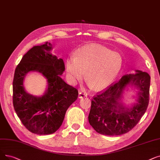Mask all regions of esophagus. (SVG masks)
<instances>
[{"instance_id": "34e87169", "label": "esophagus", "mask_w": 160, "mask_h": 160, "mask_svg": "<svg viewBox=\"0 0 160 160\" xmlns=\"http://www.w3.org/2000/svg\"><path fill=\"white\" fill-rule=\"evenodd\" d=\"M86 96H87V94L85 92H79V94H78L79 98H83V97H85Z\"/></svg>"}]
</instances>
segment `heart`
Returning a JSON list of instances; mask_svg holds the SVG:
<instances>
[{
  "label": "heart",
  "instance_id": "obj_1",
  "mask_svg": "<svg viewBox=\"0 0 160 160\" xmlns=\"http://www.w3.org/2000/svg\"><path fill=\"white\" fill-rule=\"evenodd\" d=\"M123 59L118 52L97 44H89L76 51L65 62L67 77L75 84L84 78L96 90L109 86L120 72Z\"/></svg>",
  "mask_w": 160,
  "mask_h": 160
}]
</instances>
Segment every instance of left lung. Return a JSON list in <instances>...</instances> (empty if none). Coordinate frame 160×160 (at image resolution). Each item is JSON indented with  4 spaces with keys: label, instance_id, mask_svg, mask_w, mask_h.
<instances>
[{
    "label": "left lung",
    "instance_id": "left-lung-1",
    "mask_svg": "<svg viewBox=\"0 0 160 160\" xmlns=\"http://www.w3.org/2000/svg\"><path fill=\"white\" fill-rule=\"evenodd\" d=\"M123 76L103 92L93 96L88 116L89 124L98 133L114 136L128 133L133 129L147 109L149 102L150 76L145 72ZM128 84L138 89V102L131 109L123 108L119 101Z\"/></svg>",
    "mask_w": 160,
    "mask_h": 160
}]
</instances>
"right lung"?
<instances>
[{"mask_svg": "<svg viewBox=\"0 0 160 160\" xmlns=\"http://www.w3.org/2000/svg\"><path fill=\"white\" fill-rule=\"evenodd\" d=\"M46 42L33 46L16 68L13 80V105L23 126L38 135L55 133L63 122L68 108L77 99V89L67 84L60 76L65 71L62 59H58ZM30 71L42 73L48 81V89L42 97H34L25 92L22 82Z\"/></svg>", "mask_w": 160, "mask_h": 160, "instance_id": "obj_1", "label": "right lung"}]
</instances>
